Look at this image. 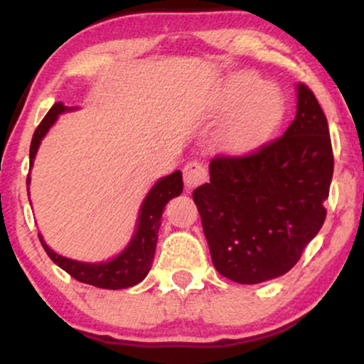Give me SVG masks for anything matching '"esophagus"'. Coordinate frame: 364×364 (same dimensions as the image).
I'll return each instance as SVG.
<instances>
[{"mask_svg":"<svg viewBox=\"0 0 364 364\" xmlns=\"http://www.w3.org/2000/svg\"><path fill=\"white\" fill-rule=\"evenodd\" d=\"M183 178H185V186L188 190H193L207 181V168L198 161L188 162L183 169Z\"/></svg>","mask_w":364,"mask_h":364,"instance_id":"34e87169","label":"esophagus"}]
</instances>
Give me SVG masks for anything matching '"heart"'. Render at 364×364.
<instances>
[{
  "mask_svg": "<svg viewBox=\"0 0 364 364\" xmlns=\"http://www.w3.org/2000/svg\"><path fill=\"white\" fill-rule=\"evenodd\" d=\"M219 111H231L224 124L225 149L243 152L258 145L272 132L282 114V97L258 75L241 72L229 77L217 94Z\"/></svg>",
  "mask_w": 364,
  "mask_h": 364,
  "instance_id": "b5f03b06",
  "label": "heart"
}]
</instances>
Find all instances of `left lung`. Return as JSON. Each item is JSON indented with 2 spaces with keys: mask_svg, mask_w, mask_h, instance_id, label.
<instances>
[{
  "mask_svg": "<svg viewBox=\"0 0 364 364\" xmlns=\"http://www.w3.org/2000/svg\"><path fill=\"white\" fill-rule=\"evenodd\" d=\"M282 136L246 156H217L193 191L217 272L258 284L289 272L325 223L333 174L328 123L315 94L298 87Z\"/></svg>",
  "mask_w": 364,
  "mask_h": 364,
  "instance_id": "1",
  "label": "left lung"
}]
</instances>
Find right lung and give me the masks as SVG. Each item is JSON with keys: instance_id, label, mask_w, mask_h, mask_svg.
<instances>
[{"instance_id": "right-lung-1", "label": "right lung", "mask_w": 364, "mask_h": 364, "mask_svg": "<svg viewBox=\"0 0 364 364\" xmlns=\"http://www.w3.org/2000/svg\"><path fill=\"white\" fill-rule=\"evenodd\" d=\"M70 111V107L63 106L61 102H56L49 109L44 119L37 127L31 141V168L34 164V159L39 149L41 140L44 139L49 128L56 123L58 116L61 112ZM31 185V174L27 176V188ZM183 191V176L181 171H174L169 176L159 179V181L150 188V191L141 202L139 212V223H136L135 235L129 241L127 248L121 252L118 257H114L109 262L101 263H85L77 262L72 258L61 257V255L54 253L48 245L44 243L43 236L39 235L41 245L48 253V257L61 267L65 272H68L78 282L90 284V286L101 287V289H124V287H132L140 281H144L145 275L149 274L150 267H152L154 253H156L157 245V232L161 228L162 212H164L166 203L174 196L181 195Z\"/></svg>"}]
</instances>
